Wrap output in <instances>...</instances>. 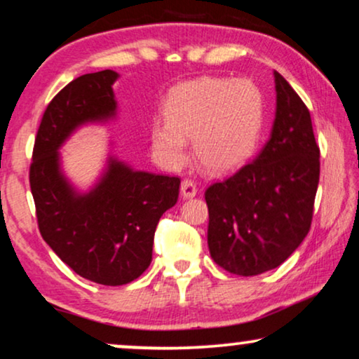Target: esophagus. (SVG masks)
Returning a JSON list of instances; mask_svg holds the SVG:
<instances>
[{
	"label": "esophagus",
	"instance_id": "obj_1",
	"mask_svg": "<svg viewBox=\"0 0 359 359\" xmlns=\"http://www.w3.org/2000/svg\"><path fill=\"white\" fill-rule=\"evenodd\" d=\"M196 193H198V188H196V184L193 183V181H191V180L181 181V196H183V198H193V196H196Z\"/></svg>",
	"mask_w": 359,
	"mask_h": 359
}]
</instances>
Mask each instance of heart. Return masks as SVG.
Wrapping results in <instances>:
<instances>
[{
    "label": "heart",
    "mask_w": 359,
    "mask_h": 359,
    "mask_svg": "<svg viewBox=\"0 0 359 359\" xmlns=\"http://www.w3.org/2000/svg\"><path fill=\"white\" fill-rule=\"evenodd\" d=\"M166 120L151 127V143L168 168H180L193 140L196 160L211 173L241 168L264 127L262 90L249 79L199 77L181 83L165 104Z\"/></svg>",
    "instance_id": "b5f03b06"
}]
</instances>
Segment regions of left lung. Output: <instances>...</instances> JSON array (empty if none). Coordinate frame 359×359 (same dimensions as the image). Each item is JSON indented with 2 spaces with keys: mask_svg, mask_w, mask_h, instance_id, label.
Masks as SVG:
<instances>
[{
  "mask_svg": "<svg viewBox=\"0 0 359 359\" xmlns=\"http://www.w3.org/2000/svg\"><path fill=\"white\" fill-rule=\"evenodd\" d=\"M277 111L255 160L204 193L214 262L236 276H259L290 257L309 234L320 180V148L310 111L276 72Z\"/></svg>",
  "mask_w": 359,
  "mask_h": 359,
  "instance_id": "8db88e82",
  "label": "left lung"
}]
</instances>
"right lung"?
<instances>
[{"mask_svg": "<svg viewBox=\"0 0 359 359\" xmlns=\"http://www.w3.org/2000/svg\"><path fill=\"white\" fill-rule=\"evenodd\" d=\"M100 71L69 82L46 107L29 166L37 227L77 276L100 285H125L147 271L163 212L178 201V176L133 171L117 160L88 194H77L59 171V147L79 125L115 114L111 83Z\"/></svg>", "mask_w": 359, "mask_h": 359, "instance_id": "obj_1", "label": "right lung"}]
</instances>
